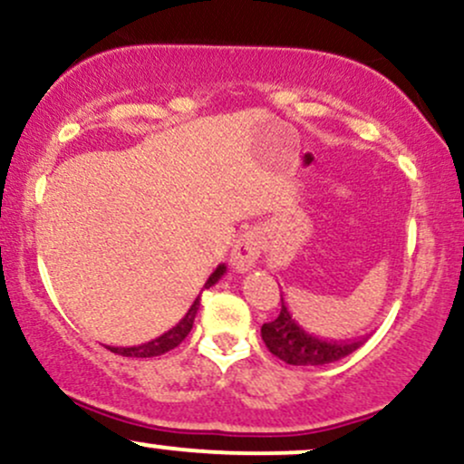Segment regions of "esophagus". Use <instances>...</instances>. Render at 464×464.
<instances>
[{
  "instance_id": "esophagus-1",
  "label": "esophagus",
  "mask_w": 464,
  "mask_h": 464,
  "mask_svg": "<svg viewBox=\"0 0 464 464\" xmlns=\"http://www.w3.org/2000/svg\"><path fill=\"white\" fill-rule=\"evenodd\" d=\"M259 239L255 233H242L236 242H233V248H231V268L236 270V273H248L250 268H253L255 264H257L259 259Z\"/></svg>"
}]
</instances>
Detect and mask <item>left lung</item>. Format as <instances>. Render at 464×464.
<instances>
[{"label": "left lung", "instance_id": "left-lung-1", "mask_svg": "<svg viewBox=\"0 0 464 464\" xmlns=\"http://www.w3.org/2000/svg\"><path fill=\"white\" fill-rule=\"evenodd\" d=\"M262 338L266 347L279 360L295 366H323L344 355L353 353L362 347V340L353 343H327L316 338L301 327L287 312L284 296H281V312L275 321L262 324Z\"/></svg>", "mask_w": 464, "mask_h": 464}]
</instances>
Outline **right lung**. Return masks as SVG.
I'll use <instances>...</instances> for the list:
<instances>
[{
  "instance_id": "right-lung-1",
  "label": "right lung",
  "mask_w": 464,
  "mask_h": 464,
  "mask_svg": "<svg viewBox=\"0 0 464 464\" xmlns=\"http://www.w3.org/2000/svg\"><path fill=\"white\" fill-rule=\"evenodd\" d=\"M227 273V266L220 264L218 268L211 273L209 279H207L205 287H211L216 285L218 281H220V276ZM198 305H200V296H196L194 305L189 307V312L185 314L180 321L174 324L169 332H165L163 335H159V338L150 340V343L146 344H140V347H109L113 353L117 355H124V358H154V355H161V353H168V351H172L174 347H179L180 343H183L185 338H188V334L191 332V324H194V318H196V312H198Z\"/></svg>"
}]
</instances>
